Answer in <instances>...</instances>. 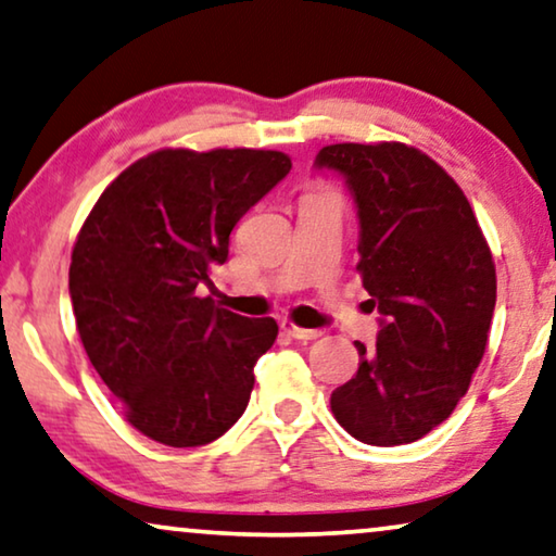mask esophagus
<instances>
[{
    "mask_svg": "<svg viewBox=\"0 0 556 556\" xmlns=\"http://www.w3.org/2000/svg\"><path fill=\"white\" fill-rule=\"evenodd\" d=\"M281 331L289 334L292 339H300V342H312V339H319L321 331L319 329H304V327H296L292 321H281Z\"/></svg>",
    "mask_w": 556,
    "mask_h": 556,
    "instance_id": "obj_1",
    "label": "esophagus"
}]
</instances>
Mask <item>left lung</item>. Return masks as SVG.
I'll use <instances>...</instances> for the list:
<instances>
[{
  "mask_svg": "<svg viewBox=\"0 0 556 556\" xmlns=\"http://www.w3.org/2000/svg\"><path fill=\"white\" fill-rule=\"evenodd\" d=\"M317 169L342 174L359 217V275L379 312L377 344L331 392V412L375 446L417 442L467 394L490 337L496 275L467 197L419 149L329 144Z\"/></svg>",
  "mask_w": 556,
  "mask_h": 556,
  "instance_id": "left-lung-1",
  "label": "left lung"
}]
</instances>
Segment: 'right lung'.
<instances>
[{"label":"right lung","instance_id":"add662e5","mask_svg":"<svg viewBox=\"0 0 556 556\" xmlns=\"http://www.w3.org/2000/svg\"><path fill=\"white\" fill-rule=\"evenodd\" d=\"M292 169L267 149H160L124 169L81 227L70 296L85 352L124 417L167 446H202L242 417L275 319L197 296L229 235Z\"/></svg>","mask_w":556,"mask_h":556}]
</instances>
